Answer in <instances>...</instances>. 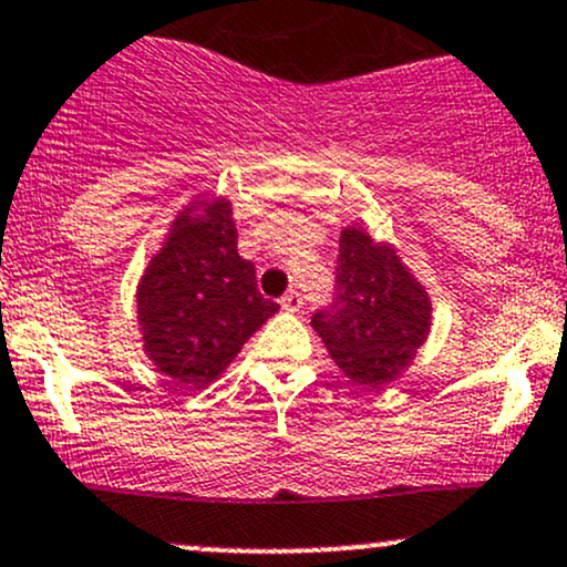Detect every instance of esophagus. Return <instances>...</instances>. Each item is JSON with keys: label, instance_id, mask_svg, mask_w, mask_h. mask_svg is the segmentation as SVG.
<instances>
[{"label": "esophagus", "instance_id": "esophagus-1", "mask_svg": "<svg viewBox=\"0 0 567 567\" xmlns=\"http://www.w3.org/2000/svg\"><path fill=\"white\" fill-rule=\"evenodd\" d=\"M279 303H282V309H288V312H299L303 299H301L299 290H288V293L282 296V301H279Z\"/></svg>", "mask_w": 567, "mask_h": 567}]
</instances>
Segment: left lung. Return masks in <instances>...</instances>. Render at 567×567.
<instances>
[{
    "label": "left lung",
    "instance_id": "1",
    "mask_svg": "<svg viewBox=\"0 0 567 567\" xmlns=\"http://www.w3.org/2000/svg\"><path fill=\"white\" fill-rule=\"evenodd\" d=\"M432 303L424 285L361 228L339 236L333 299L312 315L333 363L369 391L391 385L424 344Z\"/></svg>",
    "mask_w": 567,
    "mask_h": 567
}]
</instances>
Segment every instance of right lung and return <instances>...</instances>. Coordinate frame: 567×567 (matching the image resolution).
Instances as JSON below:
<instances>
[{
  "instance_id": "obj_1",
  "label": "right lung",
  "mask_w": 567,
  "mask_h": 567,
  "mask_svg": "<svg viewBox=\"0 0 567 567\" xmlns=\"http://www.w3.org/2000/svg\"><path fill=\"white\" fill-rule=\"evenodd\" d=\"M236 238L228 200H214L206 214L184 208L138 285L143 348L176 389L217 380L279 309L260 296Z\"/></svg>"
}]
</instances>
